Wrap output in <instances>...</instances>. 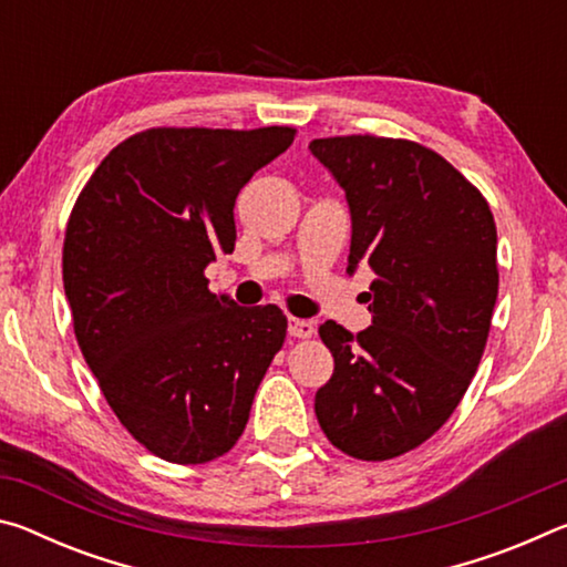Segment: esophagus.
I'll return each mask as SVG.
<instances>
[{
    "label": "esophagus",
    "instance_id": "34e87169",
    "mask_svg": "<svg viewBox=\"0 0 567 567\" xmlns=\"http://www.w3.org/2000/svg\"><path fill=\"white\" fill-rule=\"evenodd\" d=\"M290 334L292 338H300V340H307V338H312L315 334V324L310 322V320H300V318H290Z\"/></svg>",
    "mask_w": 567,
    "mask_h": 567
}]
</instances>
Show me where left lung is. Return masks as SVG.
I'll list each match as a JSON object with an SVG mask.
<instances>
[{
    "instance_id": "obj_1",
    "label": "left lung",
    "mask_w": 567,
    "mask_h": 567,
    "mask_svg": "<svg viewBox=\"0 0 567 567\" xmlns=\"http://www.w3.org/2000/svg\"><path fill=\"white\" fill-rule=\"evenodd\" d=\"M348 197V272H375L372 324H320L334 358L315 415L358 460H392L433 437L463 400L497 300V229L487 199L437 152L348 134L310 142Z\"/></svg>"
}]
</instances>
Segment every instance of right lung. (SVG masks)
I'll return each mask as SVG.
<instances>
[{
  "mask_svg": "<svg viewBox=\"0 0 567 567\" xmlns=\"http://www.w3.org/2000/svg\"><path fill=\"white\" fill-rule=\"evenodd\" d=\"M295 134L137 132L72 207L62 280L76 342L127 433L167 463L203 465L233 450L285 342L280 307L209 292L205 267L233 255L239 189Z\"/></svg>",
  "mask_w": 567,
  "mask_h": 567,
  "instance_id": "1",
  "label": "right lung"
}]
</instances>
